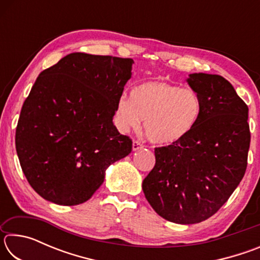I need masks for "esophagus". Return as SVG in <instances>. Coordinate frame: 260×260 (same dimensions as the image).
Here are the masks:
<instances>
[{
	"mask_svg": "<svg viewBox=\"0 0 260 260\" xmlns=\"http://www.w3.org/2000/svg\"><path fill=\"white\" fill-rule=\"evenodd\" d=\"M143 148V144L139 142V141H134L133 142V151L139 150V149H142Z\"/></svg>",
	"mask_w": 260,
	"mask_h": 260,
	"instance_id": "34e87169",
	"label": "esophagus"
}]
</instances>
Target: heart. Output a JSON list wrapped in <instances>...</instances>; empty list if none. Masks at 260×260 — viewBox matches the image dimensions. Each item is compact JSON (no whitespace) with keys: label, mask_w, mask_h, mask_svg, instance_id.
Segmentation results:
<instances>
[{"label":"heart","mask_w":260,"mask_h":260,"mask_svg":"<svg viewBox=\"0 0 260 260\" xmlns=\"http://www.w3.org/2000/svg\"><path fill=\"white\" fill-rule=\"evenodd\" d=\"M202 100L196 91L166 81L153 80L136 86L131 99L120 96L114 110L118 129H138L144 120V133L151 142L172 146L181 142L199 124Z\"/></svg>","instance_id":"heart-1"}]
</instances>
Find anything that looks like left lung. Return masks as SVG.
Segmentation results:
<instances>
[{"mask_svg":"<svg viewBox=\"0 0 260 260\" xmlns=\"http://www.w3.org/2000/svg\"><path fill=\"white\" fill-rule=\"evenodd\" d=\"M188 85L202 100L199 124L186 139L155 149L156 164L142 182L152 209L169 221H204L226 203L248 164L249 108L218 74L191 73Z\"/></svg>","mask_w":260,"mask_h":260,"instance_id":"8db88e82","label":"left lung"}]
</instances>
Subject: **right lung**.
Here are the masks:
<instances>
[{"instance_id":"add662e5","label":"right lung","mask_w":260,"mask_h":260,"mask_svg":"<svg viewBox=\"0 0 260 260\" xmlns=\"http://www.w3.org/2000/svg\"><path fill=\"white\" fill-rule=\"evenodd\" d=\"M132 58L72 52L38 77L16 129L21 170L42 199L78 205L128 156L132 140L112 119L132 77Z\"/></svg>"}]
</instances>
